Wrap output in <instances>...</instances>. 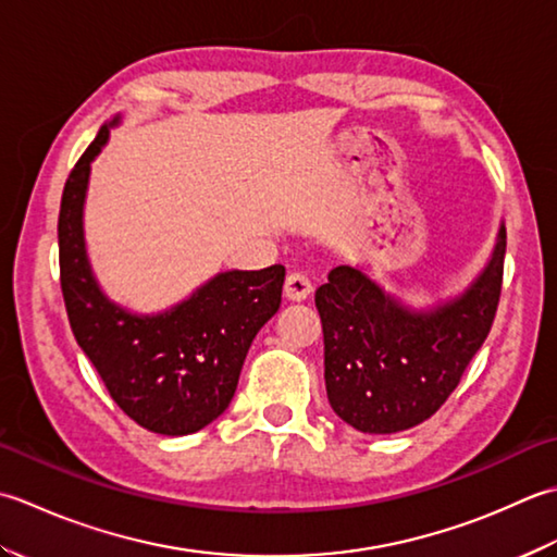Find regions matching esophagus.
I'll list each match as a JSON object with an SVG mask.
<instances>
[{
    "mask_svg": "<svg viewBox=\"0 0 557 557\" xmlns=\"http://www.w3.org/2000/svg\"><path fill=\"white\" fill-rule=\"evenodd\" d=\"M288 300H305L312 293V281L305 271H290L286 276V286H283Z\"/></svg>",
    "mask_w": 557,
    "mask_h": 557,
    "instance_id": "obj_1",
    "label": "esophagus"
}]
</instances>
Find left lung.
<instances>
[{
    "mask_svg": "<svg viewBox=\"0 0 557 557\" xmlns=\"http://www.w3.org/2000/svg\"><path fill=\"white\" fill-rule=\"evenodd\" d=\"M505 225L491 262L457 298L413 310L358 267H336L317 288L324 380L334 413L368 435L423 423L457 389L491 332L503 290Z\"/></svg>",
    "mask_w": 557,
    "mask_h": 557,
    "instance_id": "1",
    "label": "left lung"
}]
</instances>
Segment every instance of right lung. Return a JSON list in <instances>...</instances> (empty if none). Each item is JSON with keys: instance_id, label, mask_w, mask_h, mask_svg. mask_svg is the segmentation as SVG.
<instances>
[{"instance_id": "add662e5", "label": "right lung", "mask_w": 557, "mask_h": 557, "mask_svg": "<svg viewBox=\"0 0 557 557\" xmlns=\"http://www.w3.org/2000/svg\"><path fill=\"white\" fill-rule=\"evenodd\" d=\"M120 115L103 124L66 177L60 203V283L76 344L134 423L189 435L228 408L252 338L281 305L286 269L223 271L158 314H134L100 290L84 240L90 163Z\"/></svg>"}]
</instances>
